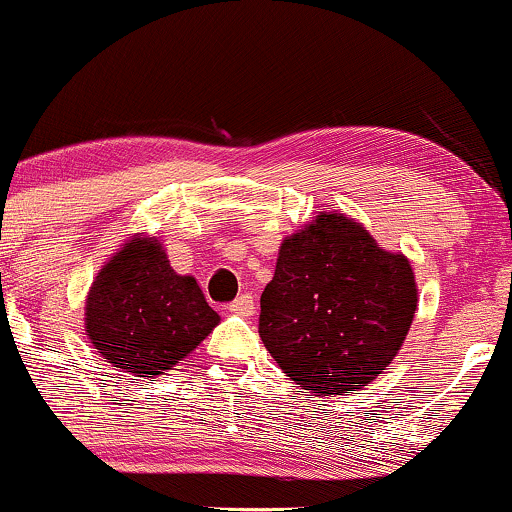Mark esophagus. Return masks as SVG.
Returning a JSON list of instances; mask_svg holds the SVG:
<instances>
[{"mask_svg": "<svg viewBox=\"0 0 512 512\" xmlns=\"http://www.w3.org/2000/svg\"><path fill=\"white\" fill-rule=\"evenodd\" d=\"M229 309L238 316H252V314H255V300H252L250 293H245L241 297H236V300L231 302Z\"/></svg>", "mask_w": 512, "mask_h": 512, "instance_id": "esophagus-1", "label": "esophagus"}]
</instances>
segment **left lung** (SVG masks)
Listing matches in <instances>:
<instances>
[{
    "label": "left lung",
    "mask_w": 512,
    "mask_h": 512,
    "mask_svg": "<svg viewBox=\"0 0 512 512\" xmlns=\"http://www.w3.org/2000/svg\"><path fill=\"white\" fill-rule=\"evenodd\" d=\"M260 338L281 371L316 397L357 392L397 357L418 309L409 257L366 226L319 212L278 248L262 293Z\"/></svg>",
    "instance_id": "left-lung-1"
}]
</instances>
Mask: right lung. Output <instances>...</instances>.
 <instances>
[{"label":"right lung","mask_w":512,"mask_h":512,"mask_svg":"<svg viewBox=\"0 0 512 512\" xmlns=\"http://www.w3.org/2000/svg\"><path fill=\"white\" fill-rule=\"evenodd\" d=\"M219 314L193 276L170 267L155 236H132L94 276L84 302V331L108 364L158 378L212 333Z\"/></svg>","instance_id":"add662e5"}]
</instances>
